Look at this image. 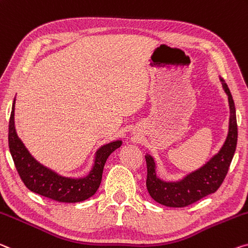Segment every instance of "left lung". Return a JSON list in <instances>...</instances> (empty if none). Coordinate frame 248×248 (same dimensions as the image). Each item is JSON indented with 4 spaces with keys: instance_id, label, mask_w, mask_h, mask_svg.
<instances>
[{
    "instance_id": "obj_1",
    "label": "left lung",
    "mask_w": 248,
    "mask_h": 248,
    "mask_svg": "<svg viewBox=\"0 0 248 248\" xmlns=\"http://www.w3.org/2000/svg\"><path fill=\"white\" fill-rule=\"evenodd\" d=\"M222 87L227 95L230 106L229 131L222 148L217 153L196 170L190 172L176 181H164L158 175L155 159L145 153L147 161V188L151 198L162 205L184 207L195 203L206 195L214 193L221 186L229 171L237 144L236 110L233 97L226 82L219 77Z\"/></svg>"
}]
</instances>
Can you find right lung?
I'll return each instance as SVG.
<instances>
[{"mask_svg": "<svg viewBox=\"0 0 248 248\" xmlns=\"http://www.w3.org/2000/svg\"><path fill=\"white\" fill-rule=\"evenodd\" d=\"M15 98L12 105L9 123V147L14 164L26 187L34 193L62 203L82 202L96 193L101 183L103 171L108 156L120 148L121 140H113L100 145L93 155L92 169L84 176H65L43 166L31 155L18 138L14 121Z\"/></svg>", "mask_w": 248, "mask_h": 248, "instance_id": "right-lung-1", "label": "right lung"}]
</instances>
